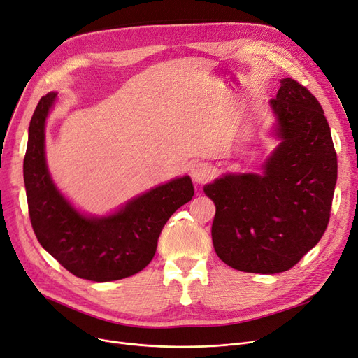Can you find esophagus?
<instances>
[{
	"mask_svg": "<svg viewBox=\"0 0 358 358\" xmlns=\"http://www.w3.org/2000/svg\"><path fill=\"white\" fill-rule=\"evenodd\" d=\"M213 174H214L213 168H210L205 162H196L190 168V176H192L193 181L199 182V184L203 181H208L210 177H213Z\"/></svg>",
	"mask_w": 358,
	"mask_h": 358,
	"instance_id": "34e87169",
	"label": "esophagus"
}]
</instances>
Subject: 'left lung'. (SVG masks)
I'll list each match as a JSON object with an SVG mask.
<instances>
[{"label":"left lung","mask_w":358,"mask_h":358,"mask_svg":"<svg viewBox=\"0 0 358 358\" xmlns=\"http://www.w3.org/2000/svg\"><path fill=\"white\" fill-rule=\"evenodd\" d=\"M268 104L279 144L259 174L226 172L203 187L215 205V252L245 273L286 271L319 243L338 177L332 134L311 92L285 78Z\"/></svg>","instance_id":"1"}]
</instances>
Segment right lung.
Instances as JSON below:
<instances>
[{
	"label": "right lung",
	"mask_w": 358,
	"mask_h": 358,
	"mask_svg": "<svg viewBox=\"0 0 358 358\" xmlns=\"http://www.w3.org/2000/svg\"><path fill=\"white\" fill-rule=\"evenodd\" d=\"M57 92L39 100L28 131L23 178L38 242L81 279L112 282L141 271L152 261L169 217L192 201L189 176L137 194L104 215L78 209L52 180L45 157V124Z\"/></svg>",
	"instance_id": "right-lung-1"
}]
</instances>
